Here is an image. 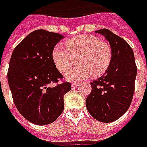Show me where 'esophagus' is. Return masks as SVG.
Returning <instances> with one entry per match:
<instances>
[{"label":"esophagus","instance_id":"esophagus-1","mask_svg":"<svg viewBox=\"0 0 147 147\" xmlns=\"http://www.w3.org/2000/svg\"><path fill=\"white\" fill-rule=\"evenodd\" d=\"M78 86V83H77V82H75V83H72V85H71V87L73 88H76Z\"/></svg>","mask_w":147,"mask_h":147}]
</instances>
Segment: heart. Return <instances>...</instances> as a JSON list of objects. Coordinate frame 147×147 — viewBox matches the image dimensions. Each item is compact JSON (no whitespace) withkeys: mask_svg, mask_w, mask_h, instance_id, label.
I'll use <instances>...</instances> for the list:
<instances>
[{"mask_svg":"<svg viewBox=\"0 0 147 147\" xmlns=\"http://www.w3.org/2000/svg\"><path fill=\"white\" fill-rule=\"evenodd\" d=\"M67 49L56 45L52 50V60L56 69L64 73L78 59V65L68 71L65 78L69 81H78L89 78L101 76L110 67L112 50L107 42L100 41L91 35H81L66 42Z\"/></svg>","mask_w":147,"mask_h":147,"instance_id":"b5f03b06","label":"heart"}]
</instances>
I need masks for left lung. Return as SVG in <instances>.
I'll return each mask as SVG.
<instances>
[{
  "mask_svg": "<svg viewBox=\"0 0 147 147\" xmlns=\"http://www.w3.org/2000/svg\"><path fill=\"white\" fill-rule=\"evenodd\" d=\"M95 32L109 42L112 59L104 74L91 82L92 92L86 105L95 119L111 123L119 119L131 105L138 69L133 49L124 39L106 28Z\"/></svg>",
  "mask_w": 147,
  "mask_h": 147,
  "instance_id": "obj_1",
  "label": "left lung"
}]
</instances>
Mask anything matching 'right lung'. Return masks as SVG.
<instances>
[{"instance_id": "add662e5", "label": "right lung", "mask_w": 147, "mask_h": 147, "mask_svg": "<svg viewBox=\"0 0 147 147\" xmlns=\"http://www.w3.org/2000/svg\"><path fill=\"white\" fill-rule=\"evenodd\" d=\"M64 36L37 29L14 48L7 78L14 105L27 120L47 125L63 112L64 96L71 90L69 82L50 84L62 78L52 60V50Z\"/></svg>"}]
</instances>
